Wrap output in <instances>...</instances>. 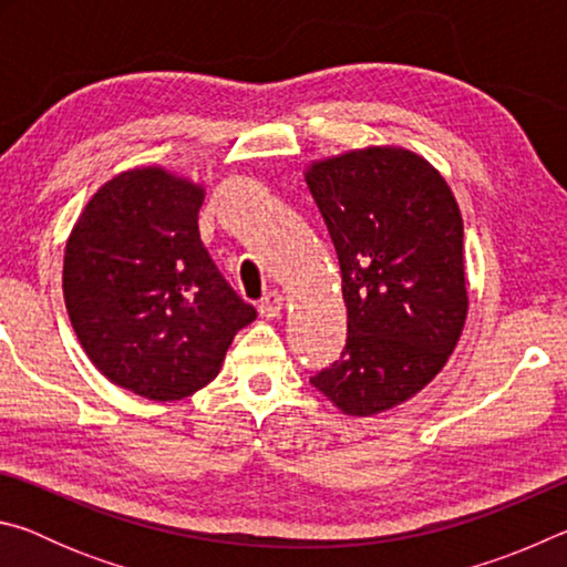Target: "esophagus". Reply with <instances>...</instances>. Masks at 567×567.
Instances as JSON below:
<instances>
[{
    "instance_id": "esophagus-1",
    "label": "esophagus",
    "mask_w": 567,
    "mask_h": 567,
    "mask_svg": "<svg viewBox=\"0 0 567 567\" xmlns=\"http://www.w3.org/2000/svg\"><path fill=\"white\" fill-rule=\"evenodd\" d=\"M282 307H285V297L277 292V290H272V292H267L262 300H260V315H262V318H267V320H272V318H277V315L282 312Z\"/></svg>"
}]
</instances>
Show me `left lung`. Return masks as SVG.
<instances>
[{"instance_id": "1", "label": "left lung", "mask_w": 567, "mask_h": 567, "mask_svg": "<svg viewBox=\"0 0 567 567\" xmlns=\"http://www.w3.org/2000/svg\"><path fill=\"white\" fill-rule=\"evenodd\" d=\"M342 275L348 340L310 382L348 415L415 395L467 318L463 217L447 182L400 147H368L305 172Z\"/></svg>"}]
</instances>
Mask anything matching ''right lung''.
Here are the masks:
<instances>
[{"label":"right lung","mask_w":567,"mask_h":567,"mask_svg":"<svg viewBox=\"0 0 567 567\" xmlns=\"http://www.w3.org/2000/svg\"><path fill=\"white\" fill-rule=\"evenodd\" d=\"M205 189L162 167L94 192L64 249V302L104 378L167 402L205 388L257 318L199 239Z\"/></svg>","instance_id":"1"}]
</instances>
